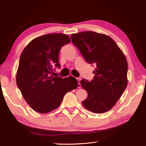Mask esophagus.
Returning <instances> with one entry per match:
<instances>
[{"instance_id":"34e87169","label":"esophagus","mask_w":146,"mask_h":146,"mask_svg":"<svg viewBox=\"0 0 146 146\" xmlns=\"http://www.w3.org/2000/svg\"><path fill=\"white\" fill-rule=\"evenodd\" d=\"M76 80H77V82H78V88H81V85H80V80H81V79H80V78H76Z\"/></svg>"}]
</instances>
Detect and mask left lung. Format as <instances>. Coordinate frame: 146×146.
<instances>
[{
	"label": "left lung",
	"mask_w": 146,
	"mask_h": 146,
	"mask_svg": "<svg viewBox=\"0 0 146 146\" xmlns=\"http://www.w3.org/2000/svg\"><path fill=\"white\" fill-rule=\"evenodd\" d=\"M86 61L94 64V78H84L82 87L88 92L84 107L96 113L108 111L121 98L127 85L128 65L124 54L112 38L86 31L70 36Z\"/></svg>",
	"instance_id": "8db88e82"
}]
</instances>
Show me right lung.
<instances>
[{"instance_id": "1", "label": "right lung", "mask_w": 146, "mask_h": 146, "mask_svg": "<svg viewBox=\"0 0 146 146\" xmlns=\"http://www.w3.org/2000/svg\"><path fill=\"white\" fill-rule=\"evenodd\" d=\"M70 42L67 35L47 34L35 38L22 52L16 75V83L31 108L40 113L58 108L65 94L76 89L78 82L70 76H53L60 68L61 48Z\"/></svg>"}]
</instances>
